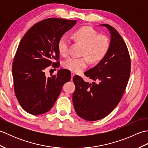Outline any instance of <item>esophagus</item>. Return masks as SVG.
<instances>
[{"label":"esophagus","instance_id":"obj_1","mask_svg":"<svg viewBox=\"0 0 148 148\" xmlns=\"http://www.w3.org/2000/svg\"><path fill=\"white\" fill-rule=\"evenodd\" d=\"M75 76V74L74 73V72H71V79H72V78H73V77Z\"/></svg>","mask_w":148,"mask_h":148}]
</instances>
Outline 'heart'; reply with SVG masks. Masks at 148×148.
I'll return each mask as SVG.
<instances>
[{
    "label": "heart",
    "mask_w": 148,
    "mask_h": 148,
    "mask_svg": "<svg viewBox=\"0 0 148 148\" xmlns=\"http://www.w3.org/2000/svg\"><path fill=\"white\" fill-rule=\"evenodd\" d=\"M72 37L76 41L83 45L81 51L83 57H71L64 62V67L72 72H80L86 69L89 64V59L93 63L98 62L108 52L110 42L108 37L99 34L92 28L84 26L75 30ZM70 40L67 36H62L58 42V49L60 55L66 56L69 53Z\"/></svg>",
    "instance_id": "obj_1"
}]
</instances>
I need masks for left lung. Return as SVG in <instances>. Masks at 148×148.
<instances>
[{
	"label": "left lung",
	"instance_id": "8db88e82",
	"mask_svg": "<svg viewBox=\"0 0 148 148\" xmlns=\"http://www.w3.org/2000/svg\"><path fill=\"white\" fill-rule=\"evenodd\" d=\"M106 27L111 34L108 52L98 64L84 72L93 81L85 82L75 76L76 90L72 102L77 115L87 121L105 118L113 111L121 99L129 79L131 60L124 40L114 28Z\"/></svg>",
	"mask_w": 148,
	"mask_h": 148
}]
</instances>
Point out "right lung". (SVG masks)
<instances>
[{
  "instance_id": "right-lung-1",
  "label": "right lung",
  "mask_w": 148,
  "mask_h": 148,
  "mask_svg": "<svg viewBox=\"0 0 148 148\" xmlns=\"http://www.w3.org/2000/svg\"><path fill=\"white\" fill-rule=\"evenodd\" d=\"M76 22L45 19L31 27L19 44L12 67L14 93L21 108L31 114L49 111L63 85L71 79V72L67 69H61L48 77L45 71L51 65L59 67L58 40Z\"/></svg>"
}]
</instances>
